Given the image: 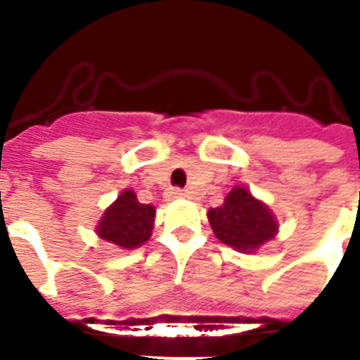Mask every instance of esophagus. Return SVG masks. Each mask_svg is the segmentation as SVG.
Returning <instances> with one entry per match:
<instances>
[{
	"instance_id": "34e87169",
	"label": "esophagus",
	"mask_w": 360,
	"mask_h": 360,
	"mask_svg": "<svg viewBox=\"0 0 360 360\" xmlns=\"http://www.w3.org/2000/svg\"><path fill=\"white\" fill-rule=\"evenodd\" d=\"M185 191H181V188H169L166 192V200H179V198H185Z\"/></svg>"
}]
</instances>
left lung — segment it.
Returning <instances> with one entry per match:
<instances>
[{"instance_id":"1","label":"left lung","mask_w":360,"mask_h":360,"mask_svg":"<svg viewBox=\"0 0 360 360\" xmlns=\"http://www.w3.org/2000/svg\"><path fill=\"white\" fill-rule=\"evenodd\" d=\"M217 239L240 254H254L278 233V219L246 186L236 185L220 207L207 211Z\"/></svg>"}]
</instances>
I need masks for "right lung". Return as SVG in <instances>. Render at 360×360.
Here are the masks:
<instances>
[{
  "mask_svg": "<svg viewBox=\"0 0 360 360\" xmlns=\"http://www.w3.org/2000/svg\"><path fill=\"white\" fill-rule=\"evenodd\" d=\"M157 207L151 203L138 202L136 192L124 188L95 226V233L103 240L120 246L123 250H134L146 245L155 228Z\"/></svg>",
  "mask_w": 360,
  "mask_h": 360,
  "instance_id": "right-lung-1",
  "label": "right lung"
}]
</instances>
